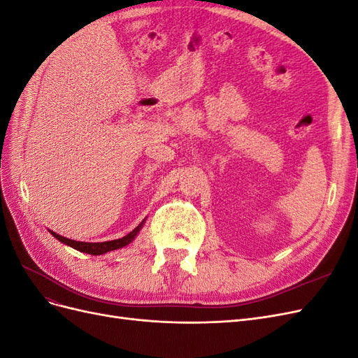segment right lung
Listing matches in <instances>:
<instances>
[{
	"instance_id": "right-lung-1",
	"label": "right lung",
	"mask_w": 358,
	"mask_h": 358,
	"mask_svg": "<svg viewBox=\"0 0 358 358\" xmlns=\"http://www.w3.org/2000/svg\"><path fill=\"white\" fill-rule=\"evenodd\" d=\"M145 221H146V218L142 222H140L133 231H129L127 236L121 237V239L107 241V242H96V243H92V242H78V241H73V239H67V237H64V236H61V234H58L55 231H52V230H49V233L53 237H55V239L62 242L64 245L71 246L73 249H78V251H80V252L91 254V255H101V254H106V252L115 251V249H121V248L131 243L136 239V236L138 234V231L143 229Z\"/></svg>"
}]
</instances>
